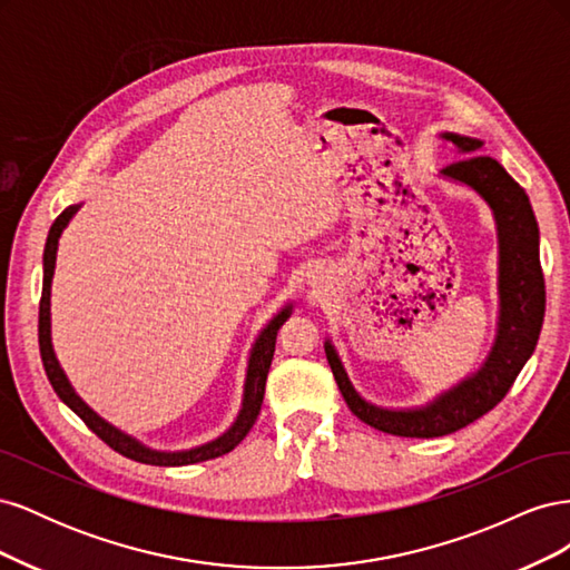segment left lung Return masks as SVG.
<instances>
[{
    "instance_id": "obj_1",
    "label": "left lung",
    "mask_w": 570,
    "mask_h": 570,
    "mask_svg": "<svg viewBox=\"0 0 570 570\" xmlns=\"http://www.w3.org/2000/svg\"><path fill=\"white\" fill-rule=\"evenodd\" d=\"M444 140L469 154L446 168L444 178L469 185L488 202L499 239V323L497 340L485 364L450 392L421 409L392 411L361 400L347 371L331 344L325 342L327 364L350 411L366 425L400 438H442L456 433L485 416L504 400L525 361L534 352L544 321V275L540 266V230L525 189L492 157L475 154L482 142L475 137L444 132Z\"/></svg>"
}]
</instances>
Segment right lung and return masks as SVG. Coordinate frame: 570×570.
I'll use <instances>...</instances> for the list:
<instances>
[{
    "label": "right lung",
    "mask_w": 570,
    "mask_h": 570,
    "mask_svg": "<svg viewBox=\"0 0 570 570\" xmlns=\"http://www.w3.org/2000/svg\"><path fill=\"white\" fill-rule=\"evenodd\" d=\"M80 209L78 206H68L59 214V218L51 223L49 235H47V245H45V256H42V299H40V323H38V340H40V356H42V366L45 373L49 377L51 387L59 394V400L76 411L78 416L82 419V423L88 425L92 433L107 442L114 452L124 454L132 461L140 463H149V465H187V463H199V461H209L216 456H223L233 452L235 446L247 438V433L252 430L258 411H262L264 404V392H266V377H268V368L273 361V352H275V337H278L281 325L287 321L292 306H285L283 312L275 316L266 327L264 333L258 335V340L254 342L252 347V356H249V366H247V381H245V396H243V409H239V416L233 423V428L228 433H223L218 440L206 442L202 446H195V450L187 452H157L149 450V446L140 444L135 438L120 433L118 428L109 425L105 419H99L97 413L85 404L80 396L73 392L68 377L63 375L59 361L55 356V350H51V323H49V295H51V275H55V264H57V247H59V237L63 233V228L68 226V220L76 216V212Z\"/></svg>",
    "instance_id": "right-lung-1"
}]
</instances>
